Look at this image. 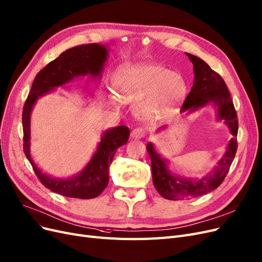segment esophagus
I'll return each mask as SVG.
<instances>
[{
  "mask_svg": "<svg viewBox=\"0 0 262 262\" xmlns=\"http://www.w3.org/2000/svg\"><path fill=\"white\" fill-rule=\"evenodd\" d=\"M146 135V132L144 131V129L142 128H138V129H134L131 132V138L134 140H140L142 138H144Z\"/></svg>",
  "mask_w": 262,
  "mask_h": 262,
  "instance_id": "1",
  "label": "esophagus"
}]
</instances>
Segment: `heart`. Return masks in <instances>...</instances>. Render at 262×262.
<instances>
[{
  "instance_id": "1",
  "label": "heart",
  "mask_w": 262,
  "mask_h": 262,
  "mask_svg": "<svg viewBox=\"0 0 262 262\" xmlns=\"http://www.w3.org/2000/svg\"><path fill=\"white\" fill-rule=\"evenodd\" d=\"M120 100L134 102V113L144 120L156 119L174 108L185 95L183 78L174 71L150 64L125 66L116 75Z\"/></svg>"
}]
</instances>
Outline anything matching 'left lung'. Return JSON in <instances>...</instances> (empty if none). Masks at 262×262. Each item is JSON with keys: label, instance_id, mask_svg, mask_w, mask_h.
Segmentation results:
<instances>
[{"label": "left lung", "instance_id": "8db88e82", "mask_svg": "<svg viewBox=\"0 0 262 262\" xmlns=\"http://www.w3.org/2000/svg\"><path fill=\"white\" fill-rule=\"evenodd\" d=\"M194 66V84L186 96L181 112L192 113L200 107L212 103L217 107L219 120H224L233 137H237L238 120L230 92L222 77L212 70L206 61L186 53ZM162 129V128H161ZM146 149L151 160L152 182L157 192L167 200L178 201L204 195L217 188L227 177L237 150V141L231 139L227 151L218 162V166L208 176L201 180H191L173 176L167 168V160L162 159L151 143Z\"/></svg>", "mask_w": 262, "mask_h": 262}]
</instances>
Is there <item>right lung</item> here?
<instances>
[{"label": "right lung", "mask_w": 262, "mask_h": 262, "mask_svg": "<svg viewBox=\"0 0 262 262\" xmlns=\"http://www.w3.org/2000/svg\"><path fill=\"white\" fill-rule=\"evenodd\" d=\"M108 50L97 43L82 44L62 52L35 76L23 111L24 151L40 182L52 192L66 197L90 200L100 195L110 181V165L117 148L128 142L130 130L125 125L103 133L95 154L85 168L74 178L53 179L35 166L30 155V115L39 97L78 77H100Z\"/></svg>", "instance_id": "right-lung-1"}]
</instances>
